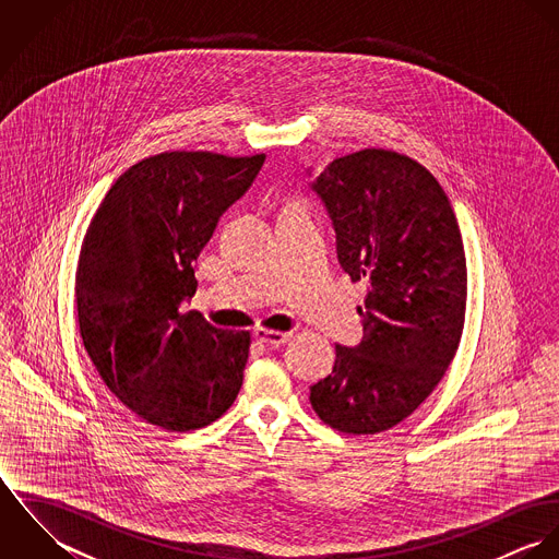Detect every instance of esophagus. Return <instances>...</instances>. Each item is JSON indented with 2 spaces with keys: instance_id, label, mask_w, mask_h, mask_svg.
<instances>
[{
  "instance_id": "34e87169",
  "label": "esophagus",
  "mask_w": 559,
  "mask_h": 559,
  "mask_svg": "<svg viewBox=\"0 0 559 559\" xmlns=\"http://www.w3.org/2000/svg\"><path fill=\"white\" fill-rule=\"evenodd\" d=\"M293 337V333H282V331H273V329H258L255 331V340L262 342L269 348H280L284 346L288 340Z\"/></svg>"
}]
</instances>
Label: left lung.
<instances>
[{
  "label": "left lung",
  "instance_id": "1",
  "mask_svg": "<svg viewBox=\"0 0 559 559\" xmlns=\"http://www.w3.org/2000/svg\"><path fill=\"white\" fill-rule=\"evenodd\" d=\"M312 189L342 271L368 293L357 308L364 340L335 346L310 402L340 432H383L430 396L456 355L467 304L461 230L437 178L392 151L331 160Z\"/></svg>",
  "mask_w": 559,
  "mask_h": 559
}]
</instances>
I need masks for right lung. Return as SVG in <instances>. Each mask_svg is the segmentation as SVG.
<instances>
[{
    "label": "right lung",
    "instance_id": "1",
    "mask_svg": "<svg viewBox=\"0 0 559 559\" xmlns=\"http://www.w3.org/2000/svg\"><path fill=\"white\" fill-rule=\"evenodd\" d=\"M262 163L202 151L140 160L85 233L75 280L83 346L109 392L163 430L213 424L242 385L249 333L182 304L198 288L193 262Z\"/></svg>",
    "mask_w": 559,
    "mask_h": 559
}]
</instances>
